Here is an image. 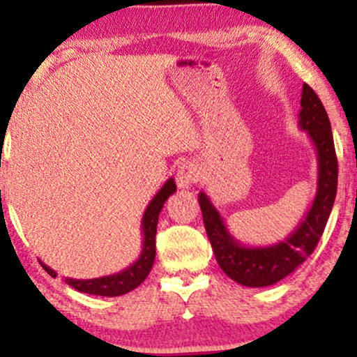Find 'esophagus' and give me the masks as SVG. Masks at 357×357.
<instances>
[{
	"label": "esophagus",
	"mask_w": 357,
	"mask_h": 357,
	"mask_svg": "<svg viewBox=\"0 0 357 357\" xmlns=\"http://www.w3.org/2000/svg\"><path fill=\"white\" fill-rule=\"evenodd\" d=\"M198 166L195 162H184V165L179 166L178 173H176V183L183 190H188V188H191L192 184L198 181Z\"/></svg>",
	"instance_id": "1"
}]
</instances>
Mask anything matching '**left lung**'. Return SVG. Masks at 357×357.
<instances>
[{"label":"left lung","instance_id":"obj_1","mask_svg":"<svg viewBox=\"0 0 357 357\" xmlns=\"http://www.w3.org/2000/svg\"><path fill=\"white\" fill-rule=\"evenodd\" d=\"M298 127L305 130L317 153V191L305 218L287 238L267 247L241 245L228 231L208 195H198L204 228L216 261L231 280L245 287H268L304 264L321 240L337 192V158L333 130L321 99L309 85L302 87Z\"/></svg>","mask_w":357,"mask_h":357}]
</instances>
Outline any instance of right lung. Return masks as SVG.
Instances as JSON below:
<instances>
[{"instance_id": "1", "label": "right lung", "mask_w": 357, "mask_h": 357, "mask_svg": "<svg viewBox=\"0 0 357 357\" xmlns=\"http://www.w3.org/2000/svg\"><path fill=\"white\" fill-rule=\"evenodd\" d=\"M176 191V183L173 178H169L165 183L151 203L147 204L144 216L141 221V230H142V252L141 255L132 265L122 270V272L112 273V275H105L99 278H87V280H79V278H65L68 285L73 287L75 290L84 294H92V296H102V297H117L124 296V294L130 292L136 287H139L149 275L151 268H153L154 258H155V228H158L159 213H161L162 206H165L166 199ZM45 272L48 275L56 277L55 270L40 261Z\"/></svg>"}]
</instances>
